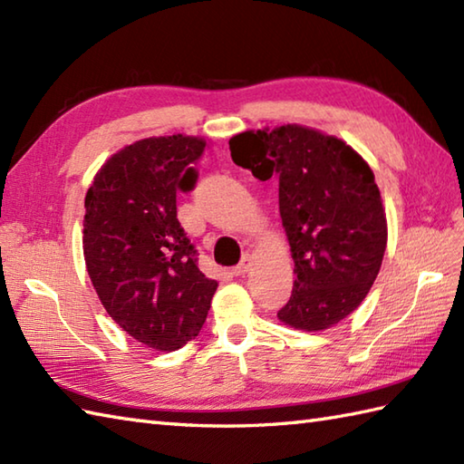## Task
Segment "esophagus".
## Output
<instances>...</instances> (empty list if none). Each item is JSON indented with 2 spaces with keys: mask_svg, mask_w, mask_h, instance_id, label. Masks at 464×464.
<instances>
[{
  "mask_svg": "<svg viewBox=\"0 0 464 464\" xmlns=\"http://www.w3.org/2000/svg\"><path fill=\"white\" fill-rule=\"evenodd\" d=\"M249 267H251V257L247 255V257H243V261L233 269V275H245L249 271Z\"/></svg>",
  "mask_w": 464,
  "mask_h": 464,
  "instance_id": "obj_1",
  "label": "esophagus"
}]
</instances>
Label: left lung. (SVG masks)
Segmentation results:
<instances>
[{
	"label": "left lung",
	"mask_w": 464,
	"mask_h": 464,
	"mask_svg": "<svg viewBox=\"0 0 464 464\" xmlns=\"http://www.w3.org/2000/svg\"><path fill=\"white\" fill-rule=\"evenodd\" d=\"M229 150L257 179H279L297 275L279 321L314 333L347 319L377 279L389 237L369 163L339 137L299 123L237 133Z\"/></svg>",
	"instance_id": "8db88e82"
}]
</instances>
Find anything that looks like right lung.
<instances>
[{"mask_svg": "<svg viewBox=\"0 0 464 464\" xmlns=\"http://www.w3.org/2000/svg\"><path fill=\"white\" fill-rule=\"evenodd\" d=\"M205 147L195 135L145 137L113 153L85 195L83 257L97 297L130 337L161 353L199 334L217 291L177 221V187L191 189Z\"/></svg>", "mask_w": 464, "mask_h": 464, "instance_id": "right-lung-1", "label": "right lung"}]
</instances>
